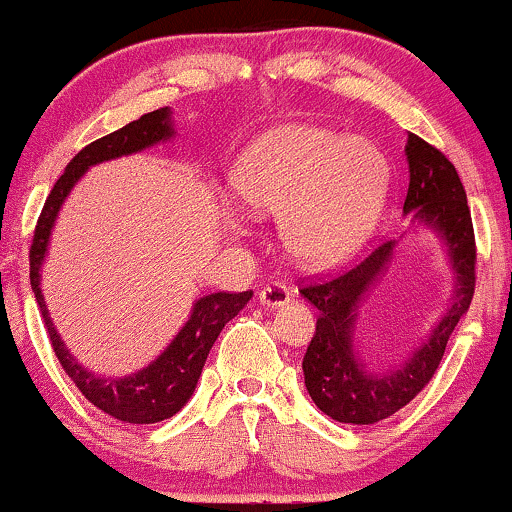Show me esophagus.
<instances>
[{
  "mask_svg": "<svg viewBox=\"0 0 512 512\" xmlns=\"http://www.w3.org/2000/svg\"><path fill=\"white\" fill-rule=\"evenodd\" d=\"M291 296H293V293H291L289 286H284V284H279V282L263 286L261 293H258L261 303L265 307H270V310H279V307H284L291 300Z\"/></svg>",
  "mask_w": 512,
  "mask_h": 512,
  "instance_id": "34e87169",
  "label": "esophagus"
}]
</instances>
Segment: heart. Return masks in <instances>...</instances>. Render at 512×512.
I'll return each instance as SVG.
<instances>
[{
    "label": "heart",
    "instance_id": "obj_1",
    "mask_svg": "<svg viewBox=\"0 0 512 512\" xmlns=\"http://www.w3.org/2000/svg\"><path fill=\"white\" fill-rule=\"evenodd\" d=\"M228 188L240 212L279 214L282 240L298 263L324 268L352 254L375 226L387 163L363 137L289 125L240 153ZM228 230L240 235L242 226L230 219Z\"/></svg>",
    "mask_w": 512,
    "mask_h": 512
}]
</instances>
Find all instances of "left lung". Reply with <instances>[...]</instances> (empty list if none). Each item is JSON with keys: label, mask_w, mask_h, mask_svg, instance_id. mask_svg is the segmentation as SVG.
<instances>
[{"label": "left lung", "mask_w": 512, "mask_h": 512, "mask_svg": "<svg viewBox=\"0 0 512 512\" xmlns=\"http://www.w3.org/2000/svg\"><path fill=\"white\" fill-rule=\"evenodd\" d=\"M408 193L403 214L410 228L424 226L445 247L452 296L422 345L398 366L370 368L356 345L361 305L389 270L398 242H384L368 258L335 279L300 289L319 310L317 333L303 359L307 394L317 408L342 424H375L408 405L440 366L447 340L468 312L475 291V235L466 191L454 165L417 135H408Z\"/></svg>", "instance_id": "1"}]
</instances>
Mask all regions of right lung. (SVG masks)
<instances>
[{"mask_svg": "<svg viewBox=\"0 0 512 512\" xmlns=\"http://www.w3.org/2000/svg\"><path fill=\"white\" fill-rule=\"evenodd\" d=\"M174 135L177 132H174L172 109L163 107L151 111V114H144L137 121L123 125L121 130L100 137L97 142L88 144L86 149H81L69 160L62 177L55 181L51 195L46 198L30 247V284L39 310L44 314L48 338H51L53 352L58 356L60 366L65 368V373L72 377V382L95 408L107 412L118 422L128 424H156L170 419L184 408L188 398L193 396L195 387H198L209 349L219 338L223 326L237 317V312L249 303L254 291H219L198 298L191 307L186 324L179 328L170 345L149 366L125 377H104L81 366L62 342L60 333L55 331L44 293H41V268H44L48 256V242H51L55 221H58L60 209L65 205L67 195L72 193L76 181L93 165L107 163V160L121 156H132V153L151 149L160 142H170Z\"/></svg>", "mask_w": 512, "mask_h": 512, "instance_id": "right-lung-1", "label": "right lung"}]
</instances>
